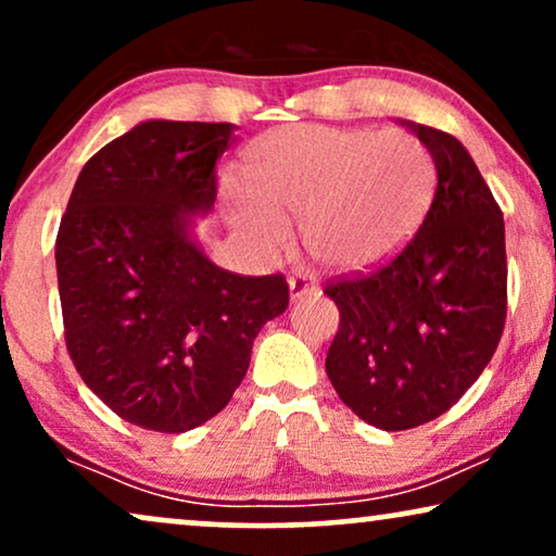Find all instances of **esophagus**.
Segmentation results:
<instances>
[{"label":"esophagus","mask_w":556,"mask_h":556,"mask_svg":"<svg viewBox=\"0 0 556 556\" xmlns=\"http://www.w3.org/2000/svg\"><path fill=\"white\" fill-rule=\"evenodd\" d=\"M318 292V282H315V277L311 271H294L290 277V298L292 300H300L305 298V294H315Z\"/></svg>","instance_id":"1"}]
</instances>
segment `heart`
Listing matches in <instances>:
<instances>
[{
	"label": "heart",
	"instance_id": "1",
	"mask_svg": "<svg viewBox=\"0 0 556 556\" xmlns=\"http://www.w3.org/2000/svg\"><path fill=\"white\" fill-rule=\"evenodd\" d=\"M249 189L223 197L241 230L266 245L302 223L311 254L336 269H367L400 251L433 194L428 149L403 130L292 125L256 140L243 164Z\"/></svg>",
	"mask_w": 556,
	"mask_h": 556
}]
</instances>
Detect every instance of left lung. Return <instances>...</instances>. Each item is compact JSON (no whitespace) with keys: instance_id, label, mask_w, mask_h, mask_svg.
Returning a JSON list of instances; mask_svg holds the SVG:
<instances>
[{"instance_id":"8db88e82","label":"left lung","mask_w":556,"mask_h":556,"mask_svg":"<svg viewBox=\"0 0 556 556\" xmlns=\"http://www.w3.org/2000/svg\"><path fill=\"white\" fill-rule=\"evenodd\" d=\"M407 128L439 177L418 233L375 271L326 287L341 313L328 379L382 431L446 413L493 359L508 313L505 223L480 168L448 132Z\"/></svg>"}]
</instances>
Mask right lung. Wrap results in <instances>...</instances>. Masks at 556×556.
Returning a JSON list of instances; mask_svg holds the SVG:
<instances>
[{"label":"right lung","instance_id":"obj_1","mask_svg":"<svg viewBox=\"0 0 556 556\" xmlns=\"http://www.w3.org/2000/svg\"><path fill=\"white\" fill-rule=\"evenodd\" d=\"M230 123L149 121L84 164L55 238L63 336L84 384L159 433L202 426L233 397L282 274L220 269L192 238L217 197Z\"/></svg>","mask_w":556,"mask_h":556}]
</instances>
